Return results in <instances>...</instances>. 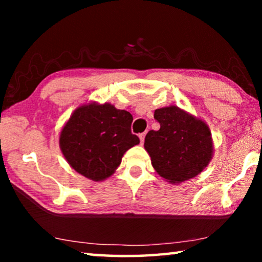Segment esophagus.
<instances>
[{"mask_svg":"<svg viewBox=\"0 0 262 262\" xmlns=\"http://www.w3.org/2000/svg\"><path fill=\"white\" fill-rule=\"evenodd\" d=\"M139 137H140L141 144H143V142H144V137H145V133H141V134H139Z\"/></svg>","mask_w":262,"mask_h":262,"instance_id":"obj_1","label":"esophagus"}]
</instances>
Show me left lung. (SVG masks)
<instances>
[{
	"instance_id": "8db88e82",
	"label": "left lung",
	"mask_w": 262,
	"mask_h": 262,
	"mask_svg": "<svg viewBox=\"0 0 262 262\" xmlns=\"http://www.w3.org/2000/svg\"><path fill=\"white\" fill-rule=\"evenodd\" d=\"M154 117L161 128L148 133L144 149L155 171L176 185L200 174L214 154L207 123L174 105L157 108Z\"/></svg>"
}]
</instances>
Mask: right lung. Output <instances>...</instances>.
<instances>
[{"label": "right lung", "mask_w": 262, "mask_h": 262, "mask_svg": "<svg viewBox=\"0 0 262 262\" xmlns=\"http://www.w3.org/2000/svg\"><path fill=\"white\" fill-rule=\"evenodd\" d=\"M133 115L110 103L81 105L60 133L59 144L75 171L94 181H103L120 165L123 154L140 143L132 134Z\"/></svg>", "instance_id": "add662e5"}]
</instances>
